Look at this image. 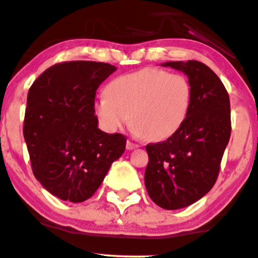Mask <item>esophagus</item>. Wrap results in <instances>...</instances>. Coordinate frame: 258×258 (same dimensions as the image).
Here are the masks:
<instances>
[{
    "label": "esophagus",
    "instance_id": "esophagus-1",
    "mask_svg": "<svg viewBox=\"0 0 258 258\" xmlns=\"http://www.w3.org/2000/svg\"><path fill=\"white\" fill-rule=\"evenodd\" d=\"M138 144H136V143H134V142H131V141H127V143H126V148L127 149H130V151H131V149H135V148H138Z\"/></svg>",
    "mask_w": 258,
    "mask_h": 258
}]
</instances>
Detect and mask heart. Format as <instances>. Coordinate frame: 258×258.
Returning <instances> with one entry per match:
<instances>
[{
	"label": "heart",
	"instance_id": "obj_1",
	"mask_svg": "<svg viewBox=\"0 0 258 258\" xmlns=\"http://www.w3.org/2000/svg\"><path fill=\"white\" fill-rule=\"evenodd\" d=\"M191 105L192 86L185 76L147 67L110 82L95 103V115L107 132L130 120L136 135L158 142L179 131Z\"/></svg>",
	"mask_w": 258,
	"mask_h": 258
}]
</instances>
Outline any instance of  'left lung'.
<instances>
[{
	"mask_svg": "<svg viewBox=\"0 0 258 258\" xmlns=\"http://www.w3.org/2000/svg\"><path fill=\"white\" fill-rule=\"evenodd\" d=\"M163 66L187 76L192 105L176 134L146 146L149 160L144 183L155 205L179 209L197 202L216 183L230 138V100L219 77L202 62L175 61Z\"/></svg>",
	"mask_w": 258,
	"mask_h": 258,
	"instance_id": "left-lung-1",
	"label": "left lung"
}]
</instances>
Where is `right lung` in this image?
Wrapping results in <instances>:
<instances>
[{
	"mask_svg": "<svg viewBox=\"0 0 258 258\" xmlns=\"http://www.w3.org/2000/svg\"><path fill=\"white\" fill-rule=\"evenodd\" d=\"M115 71L104 62H61L28 92L23 135L33 174L60 200L92 197L126 148L123 135L98 128L94 109L97 89Z\"/></svg>",
	"mask_w": 258,
	"mask_h": 258,
	"instance_id": "1",
	"label": "right lung"
}]
</instances>
